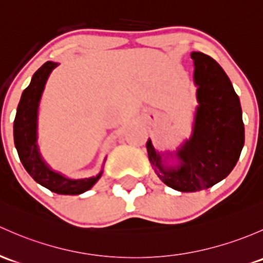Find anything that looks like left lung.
I'll list each match as a JSON object with an SVG mask.
<instances>
[{"label": "left lung", "mask_w": 263, "mask_h": 263, "mask_svg": "<svg viewBox=\"0 0 263 263\" xmlns=\"http://www.w3.org/2000/svg\"><path fill=\"white\" fill-rule=\"evenodd\" d=\"M198 106L192 136L170 153H159L148 139V160L167 186L182 193L208 189L236 166L245 145L238 96L222 66L209 55L193 51ZM176 161L170 165L168 160Z\"/></svg>", "instance_id": "1"}]
</instances>
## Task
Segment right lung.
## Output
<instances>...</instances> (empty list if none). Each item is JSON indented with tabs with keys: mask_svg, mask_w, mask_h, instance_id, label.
Returning <instances> with one entry per match:
<instances>
[{
	"mask_svg": "<svg viewBox=\"0 0 263 263\" xmlns=\"http://www.w3.org/2000/svg\"><path fill=\"white\" fill-rule=\"evenodd\" d=\"M59 63L46 62L32 76L29 87L22 92L13 121V140L20 161L35 181L46 189L63 195H78L89 190L103 174L84 179H71L52 170L41 156L37 146V110L49 76ZM107 157H104L106 161ZM104 164V162H103Z\"/></svg>",
	"mask_w": 263,
	"mask_h": 263,
	"instance_id": "obj_1",
	"label": "right lung"
}]
</instances>
